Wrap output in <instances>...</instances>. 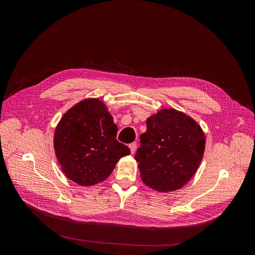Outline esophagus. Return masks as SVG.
<instances>
[{
    "label": "esophagus",
    "instance_id": "34e87169",
    "mask_svg": "<svg viewBox=\"0 0 255 255\" xmlns=\"http://www.w3.org/2000/svg\"><path fill=\"white\" fill-rule=\"evenodd\" d=\"M128 148L130 149V153H135V151H136V148H137V144H136V142H132V143H129L128 144Z\"/></svg>",
    "mask_w": 255,
    "mask_h": 255
}]
</instances>
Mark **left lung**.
I'll return each instance as SVG.
<instances>
[{"instance_id":"obj_1","label":"left lung","mask_w":255,"mask_h":255,"mask_svg":"<svg viewBox=\"0 0 255 255\" xmlns=\"http://www.w3.org/2000/svg\"><path fill=\"white\" fill-rule=\"evenodd\" d=\"M138 161L142 182L159 192L182 188L203 158L205 135L198 122L174 109H163L146 119Z\"/></svg>"}]
</instances>
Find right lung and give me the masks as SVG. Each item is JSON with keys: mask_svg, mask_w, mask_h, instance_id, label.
<instances>
[{"mask_svg": "<svg viewBox=\"0 0 255 255\" xmlns=\"http://www.w3.org/2000/svg\"><path fill=\"white\" fill-rule=\"evenodd\" d=\"M118 128L103 101L85 99L68 110L54 133V150L69 180L92 186L106 180L130 150L116 139Z\"/></svg>", "mask_w": 255, "mask_h": 255, "instance_id": "1", "label": "right lung"}]
</instances>
